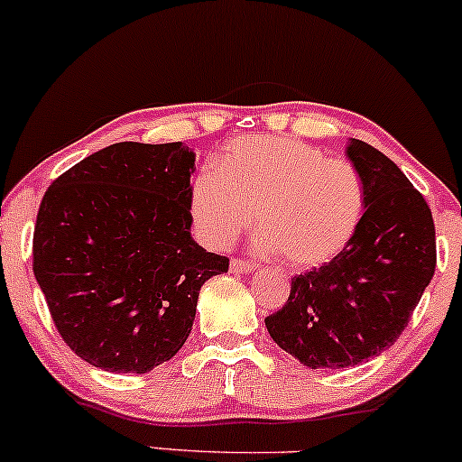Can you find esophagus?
<instances>
[{"label":"esophagus","instance_id":"obj_1","mask_svg":"<svg viewBox=\"0 0 462 462\" xmlns=\"http://www.w3.org/2000/svg\"><path fill=\"white\" fill-rule=\"evenodd\" d=\"M254 264L251 262H245V260H238L235 258L230 262V273H236V274H245V273H251L254 271Z\"/></svg>","mask_w":462,"mask_h":462}]
</instances>
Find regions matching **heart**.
Returning <instances> with one entry per match:
<instances>
[{
    "label": "heart",
    "instance_id": "b5f03b06",
    "mask_svg": "<svg viewBox=\"0 0 462 462\" xmlns=\"http://www.w3.org/2000/svg\"><path fill=\"white\" fill-rule=\"evenodd\" d=\"M366 189L346 160L282 136H241L191 180L189 213L200 241L227 249L258 224L255 249L294 268H318L341 255L360 230Z\"/></svg>",
    "mask_w": 462,
    "mask_h": 462
}]
</instances>
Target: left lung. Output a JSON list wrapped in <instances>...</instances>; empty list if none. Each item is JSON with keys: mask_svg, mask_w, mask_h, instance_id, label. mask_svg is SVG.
<instances>
[{"mask_svg": "<svg viewBox=\"0 0 462 462\" xmlns=\"http://www.w3.org/2000/svg\"><path fill=\"white\" fill-rule=\"evenodd\" d=\"M366 208L349 247L328 264L291 279L268 335L309 369H349L393 347L437 264L433 215L393 160L349 138Z\"/></svg>", "mask_w": 462, "mask_h": 462, "instance_id": "obj_1", "label": "left lung"}]
</instances>
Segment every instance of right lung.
Returning <instances> with one entry per match:
<instances>
[{"mask_svg":"<svg viewBox=\"0 0 462 462\" xmlns=\"http://www.w3.org/2000/svg\"><path fill=\"white\" fill-rule=\"evenodd\" d=\"M183 143H116L40 204L33 274L63 341L108 373H149L188 341L200 288L227 258L191 238Z\"/></svg>","mask_w":462,"mask_h":462,"instance_id":"obj_1","label":"right lung"}]
</instances>
